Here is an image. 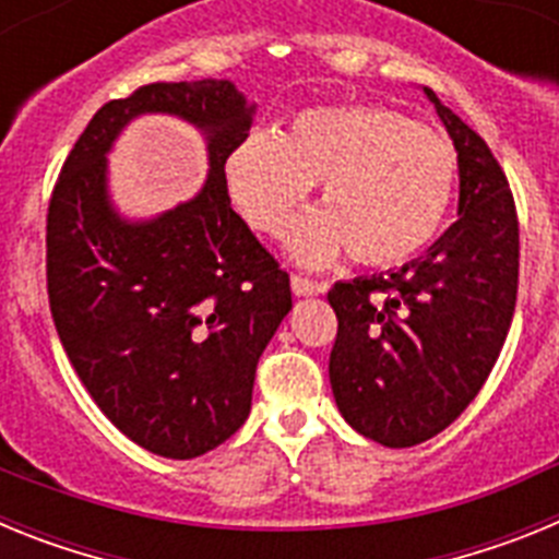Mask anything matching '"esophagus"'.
<instances>
[{
  "label": "esophagus",
  "instance_id": "1",
  "mask_svg": "<svg viewBox=\"0 0 559 559\" xmlns=\"http://www.w3.org/2000/svg\"><path fill=\"white\" fill-rule=\"evenodd\" d=\"M324 288H328V285L313 283V280H308V276H302V274H294V276H290V290H294L296 296H316V294H324Z\"/></svg>",
  "mask_w": 559,
  "mask_h": 559
}]
</instances>
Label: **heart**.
Returning a JSON list of instances; mask_svg holds the SVG:
<instances>
[{
	"instance_id": "b5f03b06",
	"label": "heart",
	"mask_w": 559,
	"mask_h": 559,
	"mask_svg": "<svg viewBox=\"0 0 559 559\" xmlns=\"http://www.w3.org/2000/svg\"><path fill=\"white\" fill-rule=\"evenodd\" d=\"M235 210L280 237L322 181V204L296 226L290 251L319 265L349 249L355 263L394 265L433 243L456 190L445 133L378 106H316L276 133L254 131L224 159Z\"/></svg>"
}]
</instances>
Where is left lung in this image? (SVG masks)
Segmentation results:
<instances>
[{
    "label": "left lung",
    "instance_id": "obj_1",
    "mask_svg": "<svg viewBox=\"0 0 559 559\" xmlns=\"http://www.w3.org/2000/svg\"><path fill=\"white\" fill-rule=\"evenodd\" d=\"M456 147L459 221L400 271L335 283L330 386L341 417L386 448L445 431L496 367L518 296V215L487 142L423 88Z\"/></svg>",
    "mask_w": 559,
    "mask_h": 559
}]
</instances>
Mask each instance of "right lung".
Segmentation results:
<instances>
[{
    "mask_svg": "<svg viewBox=\"0 0 559 559\" xmlns=\"http://www.w3.org/2000/svg\"><path fill=\"white\" fill-rule=\"evenodd\" d=\"M254 103L231 81L151 83L88 120L47 212V294L67 358L100 412L165 459L218 448L251 412L257 360L290 310V280L231 210L226 153ZM142 112L205 133V187L153 219H122L107 153Z\"/></svg>",
    "mask_w": 559,
    "mask_h": 559,
    "instance_id": "add662e5",
    "label": "right lung"
}]
</instances>
